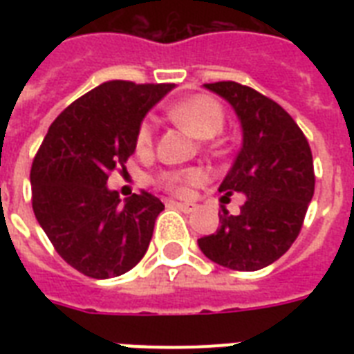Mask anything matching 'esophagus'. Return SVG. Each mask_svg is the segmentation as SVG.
<instances>
[{"instance_id":"1","label":"esophagus","mask_w":354,"mask_h":354,"mask_svg":"<svg viewBox=\"0 0 354 354\" xmlns=\"http://www.w3.org/2000/svg\"><path fill=\"white\" fill-rule=\"evenodd\" d=\"M171 205L178 207V209H182L183 213H191L194 209V204H183V202H171Z\"/></svg>"}]
</instances>
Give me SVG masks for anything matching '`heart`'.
I'll list each match as a JSON object with an SVG mask.
<instances>
[{"instance_id":"heart-1","label":"heart","mask_w":354,"mask_h":354,"mask_svg":"<svg viewBox=\"0 0 354 354\" xmlns=\"http://www.w3.org/2000/svg\"><path fill=\"white\" fill-rule=\"evenodd\" d=\"M171 115L178 124L187 128L194 138L209 139L221 132L226 122V112L221 102L209 95H193L176 102L169 108ZM154 143V122L143 121L136 133V150L147 154ZM200 180L198 171H169L160 176V185L174 194H185L191 185Z\"/></svg>"}]
</instances>
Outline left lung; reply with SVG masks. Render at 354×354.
I'll return each instance as SVG.
<instances>
[{
  "mask_svg": "<svg viewBox=\"0 0 354 354\" xmlns=\"http://www.w3.org/2000/svg\"><path fill=\"white\" fill-rule=\"evenodd\" d=\"M204 86L232 104L242 127V147L218 191L246 200L239 215L222 209L221 227L198 246L221 266L255 272L288 252L301 232L314 194L313 152L275 101L232 80Z\"/></svg>",
  "mask_w": 354,
  "mask_h": 354,
  "instance_id": "8db88e82",
  "label": "left lung"
}]
</instances>
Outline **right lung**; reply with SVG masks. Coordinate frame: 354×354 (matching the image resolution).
Returning a JSON list of instances; mask_svg holds the SVG:
<instances>
[{"instance_id":"obj_1","label":"right lung","mask_w":354,"mask_h":354,"mask_svg":"<svg viewBox=\"0 0 354 354\" xmlns=\"http://www.w3.org/2000/svg\"><path fill=\"white\" fill-rule=\"evenodd\" d=\"M174 84L110 80L71 102L47 130L30 167L32 211L60 257L93 279L118 277L143 259L165 205L154 194L121 204L106 187L127 171L145 115Z\"/></svg>"}]
</instances>
